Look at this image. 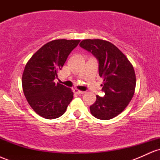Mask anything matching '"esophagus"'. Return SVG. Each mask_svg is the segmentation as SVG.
Listing matches in <instances>:
<instances>
[{
	"mask_svg": "<svg viewBox=\"0 0 160 160\" xmlns=\"http://www.w3.org/2000/svg\"><path fill=\"white\" fill-rule=\"evenodd\" d=\"M74 92L75 93H77V94H79V95H82V94H84V93H85V92L84 91H80V90H79L78 89H74Z\"/></svg>",
	"mask_w": 160,
	"mask_h": 160,
	"instance_id": "obj_1",
	"label": "esophagus"
}]
</instances>
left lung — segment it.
I'll return each mask as SVG.
<instances>
[{
    "instance_id": "8db88e82",
    "label": "left lung",
    "mask_w": 160,
    "mask_h": 160,
    "mask_svg": "<svg viewBox=\"0 0 160 160\" xmlns=\"http://www.w3.org/2000/svg\"><path fill=\"white\" fill-rule=\"evenodd\" d=\"M80 46L98 60L99 76L104 96L96 95L90 106L91 113L99 120H111L124 111L135 93L136 77L127 57L107 40L86 39Z\"/></svg>"
}]
</instances>
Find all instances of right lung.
I'll list each match as a JSON object with an SVG mask.
<instances>
[{"label":"right lung","instance_id":"1","mask_svg":"<svg viewBox=\"0 0 160 160\" xmlns=\"http://www.w3.org/2000/svg\"><path fill=\"white\" fill-rule=\"evenodd\" d=\"M80 40H54L38 49L24 69L22 83L29 105L43 118L52 120L64 114L74 93L57 82L58 73Z\"/></svg>","mask_w":160,"mask_h":160}]
</instances>
